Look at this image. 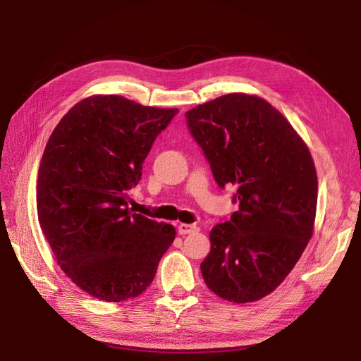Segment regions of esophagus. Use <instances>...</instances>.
I'll return each instance as SVG.
<instances>
[{
	"label": "esophagus",
	"instance_id": "1",
	"mask_svg": "<svg viewBox=\"0 0 361 361\" xmlns=\"http://www.w3.org/2000/svg\"><path fill=\"white\" fill-rule=\"evenodd\" d=\"M198 228L197 225H189V224H180L178 225V234H181V235H185V234H190V233H197L198 231Z\"/></svg>",
	"mask_w": 361,
	"mask_h": 361
}]
</instances>
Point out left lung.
<instances>
[{
  "instance_id": "left-lung-1",
  "label": "left lung",
  "mask_w": 361,
  "mask_h": 361,
  "mask_svg": "<svg viewBox=\"0 0 361 361\" xmlns=\"http://www.w3.org/2000/svg\"><path fill=\"white\" fill-rule=\"evenodd\" d=\"M219 188L235 186L231 219L209 233L202 274L231 302L267 296L301 257L315 224L318 178L309 149L264 99L226 94L186 111Z\"/></svg>"
}]
</instances>
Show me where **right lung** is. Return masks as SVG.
<instances>
[{"instance_id":"1","label":"right lung","mask_w":361,"mask_h":361,"mask_svg":"<svg viewBox=\"0 0 361 361\" xmlns=\"http://www.w3.org/2000/svg\"><path fill=\"white\" fill-rule=\"evenodd\" d=\"M176 109L121 96L83 99L46 144L38 167V224L60 268L106 302L144 293L175 228L128 211V189Z\"/></svg>"}]
</instances>
